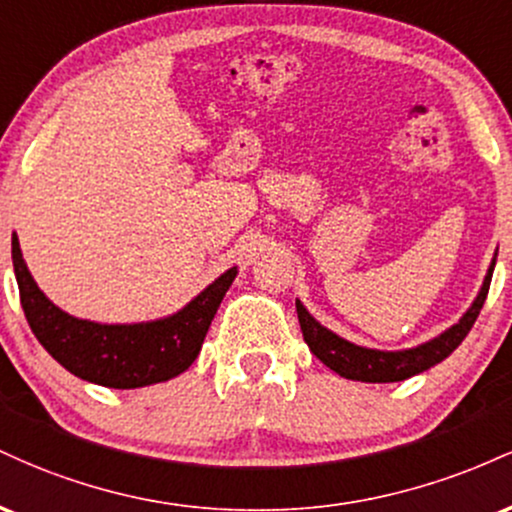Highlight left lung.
Instances as JSON below:
<instances>
[{"instance_id":"8db88e82","label":"left lung","mask_w":512,"mask_h":512,"mask_svg":"<svg viewBox=\"0 0 512 512\" xmlns=\"http://www.w3.org/2000/svg\"><path fill=\"white\" fill-rule=\"evenodd\" d=\"M493 264H496V260L491 262L489 272H486L484 286H481L472 308L462 315V320L457 322V325H452L450 330H445L440 337L431 339V342L404 351H378L366 349V346H356L346 342L342 337H337V334L327 330V327H322L320 322L303 308V303L296 301L298 322H301L305 344L310 346V351H313L327 368L339 373L346 380H361V383H399V380H407L411 375L424 373V370L436 366L443 358H448L452 351L462 344V339L467 337L469 330H472V325L479 317L481 305L486 301V293H489Z\"/></svg>"}]
</instances>
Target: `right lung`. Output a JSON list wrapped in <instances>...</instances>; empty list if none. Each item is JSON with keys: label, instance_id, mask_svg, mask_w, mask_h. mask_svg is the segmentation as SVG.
<instances>
[{"label": "right lung", "instance_id": "right-lung-1", "mask_svg": "<svg viewBox=\"0 0 512 512\" xmlns=\"http://www.w3.org/2000/svg\"><path fill=\"white\" fill-rule=\"evenodd\" d=\"M11 260L21 308L35 339L76 378L115 390L166 383L185 373L202 349L211 320L238 274V267H231L180 313L163 320L98 325L67 315L45 298L23 262L16 233L11 238Z\"/></svg>", "mask_w": 512, "mask_h": 512}]
</instances>
